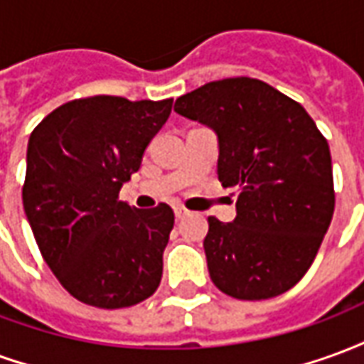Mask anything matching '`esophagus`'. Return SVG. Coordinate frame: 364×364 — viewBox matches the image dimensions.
<instances>
[{
	"label": "esophagus",
	"instance_id": "esophagus-1",
	"mask_svg": "<svg viewBox=\"0 0 364 364\" xmlns=\"http://www.w3.org/2000/svg\"><path fill=\"white\" fill-rule=\"evenodd\" d=\"M173 213H175V216H177V218H183V216L187 214V208H185V206H181V205H175Z\"/></svg>",
	"mask_w": 364,
	"mask_h": 364
}]
</instances>
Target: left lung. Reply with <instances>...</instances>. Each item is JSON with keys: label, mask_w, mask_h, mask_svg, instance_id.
<instances>
[{"label": "left lung", "mask_w": 364, "mask_h": 364, "mask_svg": "<svg viewBox=\"0 0 364 364\" xmlns=\"http://www.w3.org/2000/svg\"><path fill=\"white\" fill-rule=\"evenodd\" d=\"M175 111L218 134V179L240 187L237 216H208L210 279L237 300L292 289L310 269L336 208L331 154L294 99L255 77H228L181 95Z\"/></svg>", "instance_id": "8db88e82"}]
</instances>
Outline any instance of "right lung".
Masks as SVG:
<instances>
[{"mask_svg": "<svg viewBox=\"0 0 364 364\" xmlns=\"http://www.w3.org/2000/svg\"><path fill=\"white\" fill-rule=\"evenodd\" d=\"M171 105L83 97L60 105L31 132L25 214L44 261L83 304L128 308L158 290L173 210L166 203L138 210L119 193Z\"/></svg>", "mask_w": 364, "mask_h": 364, "instance_id": "1", "label": "right lung"}]
</instances>
